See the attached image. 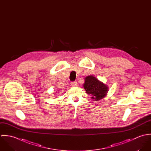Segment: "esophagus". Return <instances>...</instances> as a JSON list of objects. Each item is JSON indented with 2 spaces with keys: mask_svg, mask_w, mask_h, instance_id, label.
I'll list each match as a JSON object with an SVG mask.
<instances>
[{
  "mask_svg": "<svg viewBox=\"0 0 151 151\" xmlns=\"http://www.w3.org/2000/svg\"><path fill=\"white\" fill-rule=\"evenodd\" d=\"M71 86H77V83L76 81H73L71 83Z\"/></svg>",
  "mask_w": 151,
  "mask_h": 151,
  "instance_id": "obj_1",
  "label": "esophagus"
}]
</instances>
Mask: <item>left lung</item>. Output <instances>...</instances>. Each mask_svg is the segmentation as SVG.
Segmentation results:
<instances>
[{
    "mask_svg": "<svg viewBox=\"0 0 151 151\" xmlns=\"http://www.w3.org/2000/svg\"><path fill=\"white\" fill-rule=\"evenodd\" d=\"M83 86L86 93L90 95L91 98L95 101L102 99L108 93V86L100 82L93 76H88L85 78V83Z\"/></svg>",
    "mask_w": 151,
    "mask_h": 151,
    "instance_id": "left-lung-1",
    "label": "left lung"
}]
</instances>
